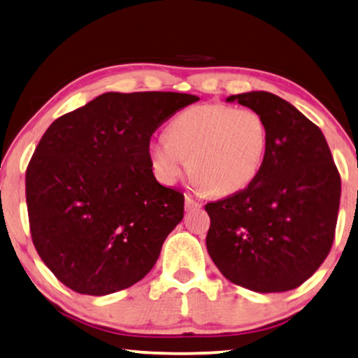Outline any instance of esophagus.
<instances>
[{"instance_id": "34e87169", "label": "esophagus", "mask_w": 358, "mask_h": 358, "mask_svg": "<svg viewBox=\"0 0 358 358\" xmlns=\"http://www.w3.org/2000/svg\"><path fill=\"white\" fill-rule=\"evenodd\" d=\"M203 208V204L199 201H195L190 195H185V210L192 212V210H199Z\"/></svg>"}]
</instances>
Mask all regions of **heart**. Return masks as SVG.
Here are the masks:
<instances>
[{
    "label": "heart",
    "instance_id": "heart-1",
    "mask_svg": "<svg viewBox=\"0 0 358 358\" xmlns=\"http://www.w3.org/2000/svg\"><path fill=\"white\" fill-rule=\"evenodd\" d=\"M267 146V124L258 111L208 103L179 113L168 124L166 135L149 141L148 155L160 182L174 184L190 159L199 190L229 196L255 182Z\"/></svg>",
    "mask_w": 358,
    "mask_h": 358
}]
</instances>
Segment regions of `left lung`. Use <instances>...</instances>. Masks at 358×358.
Returning a JSON list of instances; mask_svg holds the SVG:
<instances>
[{
  "mask_svg": "<svg viewBox=\"0 0 358 358\" xmlns=\"http://www.w3.org/2000/svg\"><path fill=\"white\" fill-rule=\"evenodd\" d=\"M227 102L264 117L267 154L245 190L206 204V245L218 271L255 292H285L305 283L331 248L341 179L325 136L296 106L252 91Z\"/></svg>",
  "mask_w": 358,
  "mask_h": 358,
  "instance_id": "obj_1",
  "label": "left lung"
}]
</instances>
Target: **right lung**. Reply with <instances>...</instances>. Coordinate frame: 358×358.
<instances>
[{"label": "right lung", "instance_id": "add662e5", "mask_svg": "<svg viewBox=\"0 0 358 358\" xmlns=\"http://www.w3.org/2000/svg\"><path fill=\"white\" fill-rule=\"evenodd\" d=\"M199 97L105 92L61 116L27 169L33 243L62 285L106 296L146 277L184 218V195L157 182V127Z\"/></svg>", "mask_w": 358, "mask_h": 358}]
</instances>
